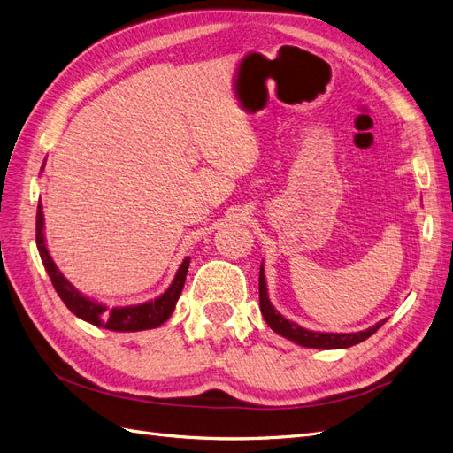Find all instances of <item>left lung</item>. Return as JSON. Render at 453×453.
I'll return each instance as SVG.
<instances>
[{
	"mask_svg": "<svg viewBox=\"0 0 453 453\" xmlns=\"http://www.w3.org/2000/svg\"><path fill=\"white\" fill-rule=\"evenodd\" d=\"M258 303H260V311H263V318L266 319L268 326L272 331H276L278 334L293 340L295 344L304 346V348H315V349H340V348H349L359 344V342L366 340L368 336H372L378 328L386 323V319L376 323L374 326L366 328V331L361 333H346V334H334V333H313L306 331L300 325L285 319L283 315H280L268 300L266 293V280H265V270L260 266L258 272Z\"/></svg>",
	"mask_w": 453,
	"mask_h": 453,
	"instance_id": "left-lung-1",
	"label": "left lung"
}]
</instances>
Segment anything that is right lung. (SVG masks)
Instances as JSON below:
<instances>
[{"instance_id": "right-lung-1", "label": "right lung", "mask_w": 453, "mask_h": 453, "mask_svg": "<svg viewBox=\"0 0 453 453\" xmlns=\"http://www.w3.org/2000/svg\"><path fill=\"white\" fill-rule=\"evenodd\" d=\"M35 243H37L41 260H43V266L52 281L54 291L58 293V296L62 298V303L67 306V310L75 313L77 318L85 319L96 326H104V328H109V331H119V333L147 331V328H157L164 321H166L175 308L177 298H180V295L183 291L185 278L188 272V263H190V257H187L183 260V265L180 266V270H177L172 285L168 287V291L160 295L158 298L150 300V303H145V304H138V306H125V308L109 310L107 306L94 303V300L81 295L75 287L62 276V272L57 268V265L52 263V258H50V255L47 251V245H45V236H43V210H41V203L37 205Z\"/></svg>"}]
</instances>
